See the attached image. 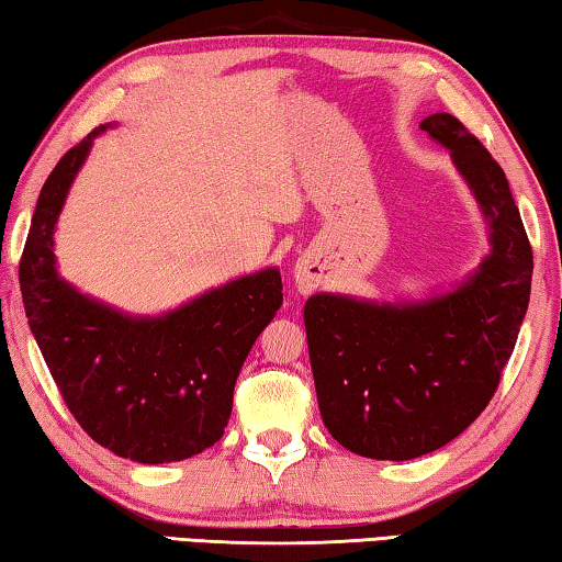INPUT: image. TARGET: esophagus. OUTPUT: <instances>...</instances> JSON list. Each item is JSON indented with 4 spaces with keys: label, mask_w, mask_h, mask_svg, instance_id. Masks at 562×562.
Returning <instances> with one entry per match:
<instances>
[{
    "label": "esophagus",
    "mask_w": 562,
    "mask_h": 562,
    "mask_svg": "<svg viewBox=\"0 0 562 562\" xmlns=\"http://www.w3.org/2000/svg\"><path fill=\"white\" fill-rule=\"evenodd\" d=\"M294 278H297V290H300L302 294L312 292V280H310L307 270H304V268H297V272H294Z\"/></svg>",
    "instance_id": "34e87169"
}]
</instances>
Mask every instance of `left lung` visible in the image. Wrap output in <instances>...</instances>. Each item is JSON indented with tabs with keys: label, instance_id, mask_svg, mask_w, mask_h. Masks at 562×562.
<instances>
[{
	"label": "left lung",
	"instance_id": "1",
	"mask_svg": "<svg viewBox=\"0 0 562 562\" xmlns=\"http://www.w3.org/2000/svg\"><path fill=\"white\" fill-rule=\"evenodd\" d=\"M422 131L451 150L488 221L491 252L429 300L319 292L304 304L322 422L376 461L418 459L469 429L496 394L530 300L532 250L503 168L451 113H431Z\"/></svg>",
	"mask_w": 562,
	"mask_h": 562
}]
</instances>
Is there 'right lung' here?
<instances>
[{"label": "right lung", "instance_id": "obj_1", "mask_svg": "<svg viewBox=\"0 0 562 562\" xmlns=\"http://www.w3.org/2000/svg\"><path fill=\"white\" fill-rule=\"evenodd\" d=\"M93 128L46 178L19 284L32 335L81 429L138 463L183 461L221 441L255 339L282 304L278 268L245 274L160 317H131L59 278L54 227Z\"/></svg>", "mask_w": 562, "mask_h": 562}]
</instances>
